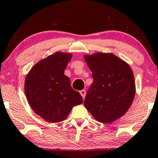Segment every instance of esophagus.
Listing matches in <instances>:
<instances>
[{
  "label": "esophagus",
  "instance_id": "34e87169",
  "mask_svg": "<svg viewBox=\"0 0 158 158\" xmlns=\"http://www.w3.org/2000/svg\"><path fill=\"white\" fill-rule=\"evenodd\" d=\"M80 94H81V95L82 96V97H83V99H85V94H86V92H85V90H81V91H80Z\"/></svg>",
  "mask_w": 158,
  "mask_h": 158
}]
</instances>
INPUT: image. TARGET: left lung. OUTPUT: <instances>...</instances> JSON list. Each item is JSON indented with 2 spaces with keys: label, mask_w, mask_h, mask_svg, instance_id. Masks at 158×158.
I'll list each match as a JSON object with an SVG mask.
<instances>
[{
  "label": "left lung",
  "mask_w": 158,
  "mask_h": 158,
  "mask_svg": "<svg viewBox=\"0 0 158 158\" xmlns=\"http://www.w3.org/2000/svg\"><path fill=\"white\" fill-rule=\"evenodd\" d=\"M83 57L94 78L84 105L97 121L111 123L126 113L134 99L132 69L112 53L97 52Z\"/></svg>",
  "instance_id": "1"
}]
</instances>
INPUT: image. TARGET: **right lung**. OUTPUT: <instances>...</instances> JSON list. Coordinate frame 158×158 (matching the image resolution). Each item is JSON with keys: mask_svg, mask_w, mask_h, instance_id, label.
<instances>
[{"mask_svg": "<svg viewBox=\"0 0 158 158\" xmlns=\"http://www.w3.org/2000/svg\"><path fill=\"white\" fill-rule=\"evenodd\" d=\"M73 54L56 52L37 62L26 75L24 92L30 107L48 123L68 117L73 106L83 103L78 91L72 89L64 69Z\"/></svg>", "mask_w": 158, "mask_h": 158, "instance_id": "right-lung-1", "label": "right lung"}]
</instances>
